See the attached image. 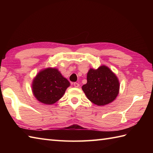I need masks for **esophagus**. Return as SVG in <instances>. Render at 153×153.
<instances>
[{
	"label": "esophagus",
	"instance_id": "esophagus-1",
	"mask_svg": "<svg viewBox=\"0 0 153 153\" xmlns=\"http://www.w3.org/2000/svg\"><path fill=\"white\" fill-rule=\"evenodd\" d=\"M74 86L75 87H78L79 86V84L78 83L75 82V83H74Z\"/></svg>",
	"mask_w": 153,
	"mask_h": 153
}]
</instances>
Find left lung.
Instances as JSON below:
<instances>
[{"instance_id":"obj_1","label":"left lung","mask_w":153,"mask_h":153,"mask_svg":"<svg viewBox=\"0 0 153 153\" xmlns=\"http://www.w3.org/2000/svg\"><path fill=\"white\" fill-rule=\"evenodd\" d=\"M87 82L82 90L90 101L98 106L112 102L118 96L120 83L118 77L106 66L91 69L87 76Z\"/></svg>"}]
</instances>
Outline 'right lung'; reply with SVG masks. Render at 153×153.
<instances>
[{"instance_id":"obj_1","label":"right lung","mask_w":153,"mask_h":153,"mask_svg":"<svg viewBox=\"0 0 153 153\" xmlns=\"http://www.w3.org/2000/svg\"><path fill=\"white\" fill-rule=\"evenodd\" d=\"M70 83L56 68L40 71L32 83V91L39 101L53 105L62 98Z\"/></svg>"}]
</instances>
